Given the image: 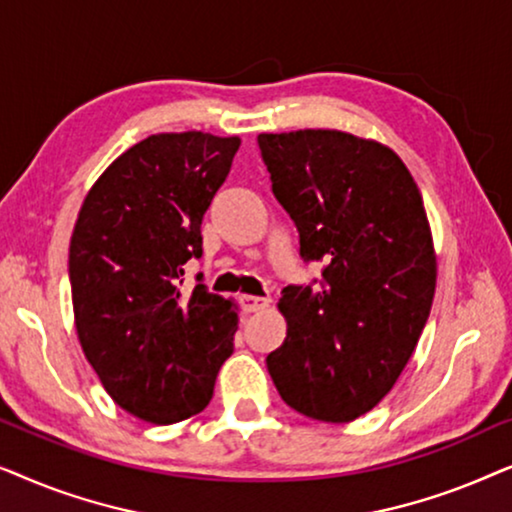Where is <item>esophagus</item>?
<instances>
[{"instance_id":"1","label":"esophagus","mask_w":512,"mask_h":512,"mask_svg":"<svg viewBox=\"0 0 512 512\" xmlns=\"http://www.w3.org/2000/svg\"><path fill=\"white\" fill-rule=\"evenodd\" d=\"M270 305V298H258V296H240V307L242 312H261Z\"/></svg>"}]
</instances>
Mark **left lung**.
<instances>
[{
  "label": "left lung",
  "instance_id": "8db88e82",
  "mask_svg": "<svg viewBox=\"0 0 512 512\" xmlns=\"http://www.w3.org/2000/svg\"><path fill=\"white\" fill-rule=\"evenodd\" d=\"M272 193L296 223L300 258L321 279L282 289L284 345L268 373L286 405L352 422L394 387L436 291L424 202L387 146L340 130L258 135Z\"/></svg>",
  "mask_w": 512,
  "mask_h": 512
}]
</instances>
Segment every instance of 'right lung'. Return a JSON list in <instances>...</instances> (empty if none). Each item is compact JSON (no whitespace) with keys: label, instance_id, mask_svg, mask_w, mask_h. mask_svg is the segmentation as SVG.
Masks as SVG:
<instances>
[{"label":"right lung","instance_id":"obj_1","mask_svg":"<svg viewBox=\"0 0 512 512\" xmlns=\"http://www.w3.org/2000/svg\"><path fill=\"white\" fill-rule=\"evenodd\" d=\"M240 137L163 132L107 167L83 200L69 244V282L83 354L125 412L151 424L198 415L233 354L237 312L202 277V219Z\"/></svg>","mask_w":512,"mask_h":512}]
</instances>
